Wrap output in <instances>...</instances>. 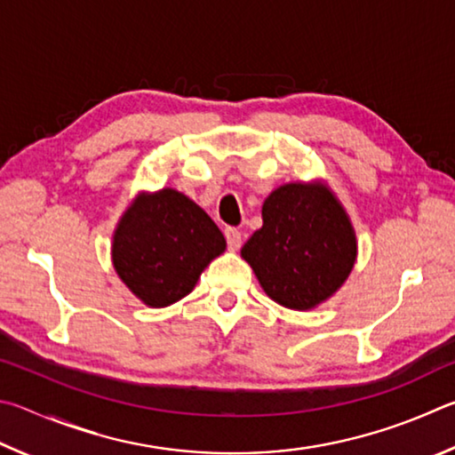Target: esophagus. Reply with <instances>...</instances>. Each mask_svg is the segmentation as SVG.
Instances as JSON below:
<instances>
[{
  "label": "esophagus",
  "mask_w": 455,
  "mask_h": 455,
  "mask_svg": "<svg viewBox=\"0 0 455 455\" xmlns=\"http://www.w3.org/2000/svg\"><path fill=\"white\" fill-rule=\"evenodd\" d=\"M242 240H243V235H242L240 229L226 228V242H228V248L229 250H232V251L240 250L242 248Z\"/></svg>",
  "instance_id": "1"
}]
</instances>
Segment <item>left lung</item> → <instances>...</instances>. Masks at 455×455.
Wrapping results in <instances>:
<instances>
[{"label": "left lung", "instance_id": "8db88e82", "mask_svg": "<svg viewBox=\"0 0 455 455\" xmlns=\"http://www.w3.org/2000/svg\"><path fill=\"white\" fill-rule=\"evenodd\" d=\"M264 226L242 248L261 288L277 304L309 309L346 282L355 235L344 207L323 186L288 183L264 202Z\"/></svg>", "mask_w": 455, "mask_h": 455}]
</instances>
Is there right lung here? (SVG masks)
<instances>
[{"instance_id":"obj_1","label":"right lung","mask_w":455,"mask_h":455,"mask_svg":"<svg viewBox=\"0 0 455 455\" xmlns=\"http://www.w3.org/2000/svg\"><path fill=\"white\" fill-rule=\"evenodd\" d=\"M226 250L220 228L175 189L140 197L119 221L114 266L143 304L164 307L194 290L205 266Z\"/></svg>"}]
</instances>
